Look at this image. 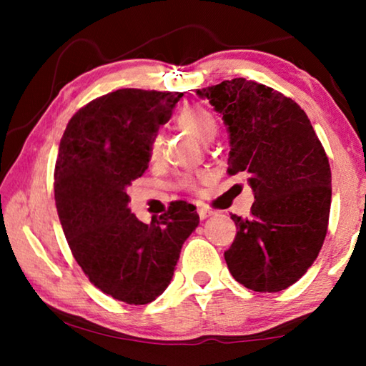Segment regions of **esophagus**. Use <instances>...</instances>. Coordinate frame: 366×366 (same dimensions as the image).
Masks as SVG:
<instances>
[{"instance_id":"esophagus-1","label":"esophagus","mask_w":366,"mask_h":366,"mask_svg":"<svg viewBox=\"0 0 366 366\" xmlns=\"http://www.w3.org/2000/svg\"><path fill=\"white\" fill-rule=\"evenodd\" d=\"M197 212H198V216H200V219H207L208 216L213 214V209H209L207 207H200L197 209Z\"/></svg>"}]
</instances>
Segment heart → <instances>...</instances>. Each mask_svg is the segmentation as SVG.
<instances>
[{"mask_svg":"<svg viewBox=\"0 0 366 366\" xmlns=\"http://www.w3.org/2000/svg\"><path fill=\"white\" fill-rule=\"evenodd\" d=\"M176 124L181 129L189 131L192 135H195L198 140L209 142L214 139V135L218 134L219 124L216 116L212 111L207 109L200 104H187L176 114ZM148 154H150L152 161H158L163 157V135L154 134L148 144ZM179 185L185 190H194L197 185V176L192 172H185L179 177Z\"/></svg>","mask_w":366,"mask_h":366,"instance_id":"heart-1","label":"heart"}]
</instances>
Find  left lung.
I'll return each instance as SVG.
<instances>
[{
  "label": "left lung",
  "instance_id": "1",
  "mask_svg": "<svg viewBox=\"0 0 366 366\" xmlns=\"http://www.w3.org/2000/svg\"><path fill=\"white\" fill-rule=\"evenodd\" d=\"M227 126L229 174L249 177L250 216L231 218L237 234L224 252L234 280L255 292L297 282L323 247L331 168L312 122L292 98L247 79L197 90Z\"/></svg>",
  "mask_w": 366,
  "mask_h": 366
}]
</instances>
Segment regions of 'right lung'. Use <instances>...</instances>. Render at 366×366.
Listing matches in <instances>:
<instances>
[{
    "mask_svg": "<svg viewBox=\"0 0 366 366\" xmlns=\"http://www.w3.org/2000/svg\"><path fill=\"white\" fill-rule=\"evenodd\" d=\"M182 95L111 92L71 117L59 144L54 200L67 244L90 282L129 305H145L164 292L182 244L200 222L184 200L171 202L150 224L127 207V187L148 168L150 139Z\"/></svg>",
    "mask_w": 366,
    "mask_h": 366,
    "instance_id": "add662e5",
    "label": "right lung"
}]
</instances>
